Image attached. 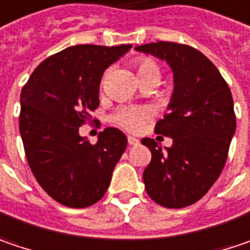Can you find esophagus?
<instances>
[{"label":"esophagus","mask_w":250,"mask_h":250,"mask_svg":"<svg viewBox=\"0 0 250 250\" xmlns=\"http://www.w3.org/2000/svg\"><path fill=\"white\" fill-rule=\"evenodd\" d=\"M127 141H128L130 146H137L140 143L139 139H136V137H133V136H128V137H127Z\"/></svg>","instance_id":"1"}]
</instances>
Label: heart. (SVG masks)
I'll list each match as a JSON object with an SVG mask.
<instances>
[{
  "label": "heart",
  "mask_w": 250,
  "mask_h": 250,
  "mask_svg": "<svg viewBox=\"0 0 250 250\" xmlns=\"http://www.w3.org/2000/svg\"><path fill=\"white\" fill-rule=\"evenodd\" d=\"M134 66H136V70H137L139 81L148 79V78L160 81L161 70H160V66H158V63L155 62L154 59H151V58H139L134 62ZM147 116H148V111L143 109V107L125 106V107H122L114 114V122L119 125H122L125 130L136 131L144 123Z\"/></svg>",
  "instance_id": "1"
}]
</instances>
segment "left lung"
I'll list each match as a JSON object with an SVG mask.
<instances>
[{
    "instance_id": "1",
    "label": "left lung",
    "mask_w": 250,
    "mask_h": 250,
    "mask_svg": "<svg viewBox=\"0 0 250 250\" xmlns=\"http://www.w3.org/2000/svg\"><path fill=\"white\" fill-rule=\"evenodd\" d=\"M134 49L166 61L174 78L168 113L155 125L172 146L163 151L153 139L141 140L151 151L146 191L166 208H184L202 198L224 169L236 128L233 99L219 70L195 48L160 41Z\"/></svg>"
}]
</instances>
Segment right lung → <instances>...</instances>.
Wrapping results in <instances>:
<instances>
[{
    "instance_id": "add662e5",
    "label": "right lung",
    "mask_w": 250,
    "mask_h": 250,
    "mask_svg": "<svg viewBox=\"0 0 250 250\" xmlns=\"http://www.w3.org/2000/svg\"><path fill=\"white\" fill-rule=\"evenodd\" d=\"M131 45H75L45 59L21 90L20 133L25 155L39 185L70 208L96 204L127 147L114 127L90 144L79 127L99 106L103 72Z\"/></svg>"
}]
</instances>
